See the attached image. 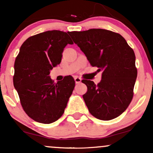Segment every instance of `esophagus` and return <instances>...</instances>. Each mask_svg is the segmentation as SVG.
Returning a JSON list of instances; mask_svg holds the SVG:
<instances>
[{"instance_id": "34e87169", "label": "esophagus", "mask_w": 153, "mask_h": 153, "mask_svg": "<svg viewBox=\"0 0 153 153\" xmlns=\"http://www.w3.org/2000/svg\"><path fill=\"white\" fill-rule=\"evenodd\" d=\"M75 83H80V82H81V78H78V77H75Z\"/></svg>"}]
</instances>
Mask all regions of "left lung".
Masks as SVG:
<instances>
[{
    "label": "left lung",
    "instance_id": "8db88e82",
    "mask_svg": "<svg viewBox=\"0 0 153 153\" xmlns=\"http://www.w3.org/2000/svg\"><path fill=\"white\" fill-rule=\"evenodd\" d=\"M93 67L102 72L101 82L82 80L87 85L82 96L90 113L100 120L117 118L133 97L137 71L134 51L122 35L101 29L68 32Z\"/></svg>",
    "mask_w": 153,
    "mask_h": 153
}]
</instances>
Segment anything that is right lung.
Instances as JSON below:
<instances>
[{
	"instance_id": "obj_1",
	"label": "right lung",
	"mask_w": 153,
	"mask_h": 153,
	"mask_svg": "<svg viewBox=\"0 0 153 153\" xmlns=\"http://www.w3.org/2000/svg\"><path fill=\"white\" fill-rule=\"evenodd\" d=\"M68 44H73L68 33L45 31L28 38L15 60L13 85L24 111L37 122L51 124L60 118L73 94V77L54 83L50 76Z\"/></svg>"
}]
</instances>
